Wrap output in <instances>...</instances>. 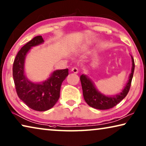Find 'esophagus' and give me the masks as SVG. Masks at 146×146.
Masks as SVG:
<instances>
[{
    "label": "esophagus",
    "instance_id": "1",
    "mask_svg": "<svg viewBox=\"0 0 146 146\" xmlns=\"http://www.w3.org/2000/svg\"><path fill=\"white\" fill-rule=\"evenodd\" d=\"M71 71L73 72L74 73H79V68H77V67H74L72 69H71Z\"/></svg>",
    "mask_w": 146,
    "mask_h": 146
}]
</instances>
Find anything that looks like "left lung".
<instances>
[{
    "mask_svg": "<svg viewBox=\"0 0 146 146\" xmlns=\"http://www.w3.org/2000/svg\"><path fill=\"white\" fill-rule=\"evenodd\" d=\"M132 71L129 76V79L127 85L120 94L113 97L106 96L102 94L96 89L93 82L86 75H80V80L81 82L84 99L87 104L90 107L95 109L104 110L115 107L117 104H118L121 100H123L129 92L130 86H131L132 79L133 77L135 65H134V58L132 56Z\"/></svg>",
    "mask_w": 146,
    "mask_h": 146,
    "instance_id": "obj_1",
    "label": "left lung"
}]
</instances>
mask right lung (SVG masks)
I'll use <instances>...</instances> for the list:
<instances>
[{
  "label": "right lung",
  "mask_w": 146,
  "mask_h": 146,
  "mask_svg": "<svg viewBox=\"0 0 146 146\" xmlns=\"http://www.w3.org/2000/svg\"><path fill=\"white\" fill-rule=\"evenodd\" d=\"M44 42L42 36H36L29 41L17 52L13 64V79L17 94L28 107L38 111L48 110L60 98L62 82L68 75V69L54 71L42 84L34 83L26 78L24 73L25 56L31 48Z\"/></svg>",
  "instance_id": "1"
}]
</instances>
